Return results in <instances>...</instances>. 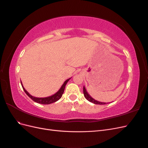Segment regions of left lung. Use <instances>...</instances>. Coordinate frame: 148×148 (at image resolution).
Here are the masks:
<instances>
[{
    "label": "left lung",
    "instance_id": "8db88e82",
    "mask_svg": "<svg viewBox=\"0 0 148 148\" xmlns=\"http://www.w3.org/2000/svg\"><path fill=\"white\" fill-rule=\"evenodd\" d=\"M83 94H84V96L85 97V98L86 99L91 102H92L94 103V104H100V105H104V104H106V102H99V101H97L95 99H94L93 98L89 95V94L88 93L87 91L86 90V88H85L84 86H83ZM108 103V102H107Z\"/></svg>",
    "mask_w": 148,
    "mask_h": 148
}]
</instances>
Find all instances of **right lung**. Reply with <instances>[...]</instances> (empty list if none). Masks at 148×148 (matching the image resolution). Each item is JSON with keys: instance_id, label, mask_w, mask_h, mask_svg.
Returning a JSON list of instances; mask_svg holds the SVG:
<instances>
[{"instance_id": "right-lung-1", "label": "right lung", "mask_w": 148, "mask_h": 148, "mask_svg": "<svg viewBox=\"0 0 148 148\" xmlns=\"http://www.w3.org/2000/svg\"><path fill=\"white\" fill-rule=\"evenodd\" d=\"M70 78L67 79L66 80V81L64 83V84H62V86H61L59 90L58 91L56 94H54L53 95H52V96H49V97H36L31 96V95H29V93H28V92L25 89V88L23 86V84H22L21 82V84L22 88H23L25 93L34 102L39 103V104H52V103H53V102H55L57 101L58 100H59L62 97V95H63V93L64 92L66 84L67 82L69 81Z\"/></svg>"}]
</instances>
